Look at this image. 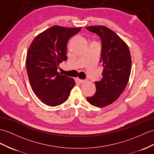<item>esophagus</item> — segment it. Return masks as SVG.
<instances>
[{"label": "esophagus", "instance_id": "34e87169", "mask_svg": "<svg viewBox=\"0 0 154 154\" xmlns=\"http://www.w3.org/2000/svg\"><path fill=\"white\" fill-rule=\"evenodd\" d=\"M78 81L80 82V83H84V82H85V80H81L80 79V78H78Z\"/></svg>", "mask_w": 154, "mask_h": 154}]
</instances>
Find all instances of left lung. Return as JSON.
<instances>
[{
  "mask_svg": "<svg viewBox=\"0 0 154 154\" xmlns=\"http://www.w3.org/2000/svg\"><path fill=\"white\" fill-rule=\"evenodd\" d=\"M86 29L100 36L102 43L100 63L103 66V78L95 82V93L86 99L91 105L102 108L115 102L125 90L132 61L127 45L112 30L103 25Z\"/></svg>",
  "mask_w": 154,
  "mask_h": 154,
  "instance_id": "obj_1",
  "label": "left lung"
}]
</instances>
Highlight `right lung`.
<instances>
[{"label": "right lung", "instance_id": "right-lung-1", "mask_svg": "<svg viewBox=\"0 0 154 154\" xmlns=\"http://www.w3.org/2000/svg\"><path fill=\"white\" fill-rule=\"evenodd\" d=\"M81 29L53 26L37 35L28 49L26 68L30 84L37 97L48 106L65 103L76 85L73 78L59 74L57 69L67 60L69 40Z\"/></svg>", "mask_w": 154, "mask_h": 154}]
</instances>
